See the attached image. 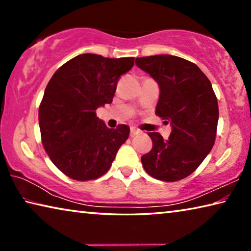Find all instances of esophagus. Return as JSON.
<instances>
[{"label": "esophagus", "instance_id": "esophagus-1", "mask_svg": "<svg viewBox=\"0 0 251 251\" xmlns=\"http://www.w3.org/2000/svg\"><path fill=\"white\" fill-rule=\"evenodd\" d=\"M139 134H141V130H138V129L134 128V127H131V128H130V136H131V137H134V136L139 135Z\"/></svg>", "mask_w": 251, "mask_h": 251}]
</instances>
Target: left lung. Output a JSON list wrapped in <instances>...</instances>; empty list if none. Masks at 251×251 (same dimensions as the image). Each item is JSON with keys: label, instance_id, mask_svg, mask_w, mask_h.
Masks as SVG:
<instances>
[{"label": "left lung", "instance_id": "8db88e82", "mask_svg": "<svg viewBox=\"0 0 251 251\" xmlns=\"http://www.w3.org/2000/svg\"><path fill=\"white\" fill-rule=\"evenodd\" d=\"M136 65L158 83L155 113L173 128L167 141L159 133H148L152 148L142 156L144 169L156 179L180 180L196 171L214 146L217 97L207 76L185 58L154 55L136 58Z\"/></svg>", "mask_w": 251, "mask_h": 251}]
</instances>
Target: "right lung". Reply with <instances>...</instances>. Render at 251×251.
Masks as SVG:
<instances>
[{"label": "right lung", "mask_w": 251, "mask_h": 251, "mask_svg": "<svg viewBox=\"0 0 251 251\" xmlns=\"http://www.w3.org/2000/svg\"><path fill=\"white\" fill-rule=\"evenodd\" d=\"M134 57L80 54L55 72L39 108L42 143L50 159L72 179H96L108 171L129 127L108 128L96 109L110 104Z\"/></svg>", "instance_id": "right-lung-1"}]
</instances>
